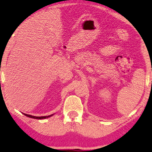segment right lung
<instances>
[{"mask_svg":"<svg viewBox=\"0 0 152 152\" xmlns=\"http://www.w3.org/2000/svg\"><path fill=\"white\" fill-rule=\"evenodd\" d=\"M25 116L29 117V118H36V119H44V118H48V117H50L53 116V114L52 115H50V116H31V115H29V114H24Z\"/></svg>","mask_w":152,"mask_h":152,"instance_id":"obj_1","label":"right lung"}]
</instances>
